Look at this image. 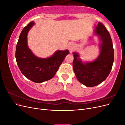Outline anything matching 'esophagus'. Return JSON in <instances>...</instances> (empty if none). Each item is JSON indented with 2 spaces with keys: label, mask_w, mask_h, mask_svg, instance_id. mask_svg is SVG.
Returning <instances> with one entry per match:
<instances>
[{
  "label": "esophagus",
  "mask_w": 125,
  "mask_h": 125,
  "mask_svg": "<svg viewBox=\"0 0 125 125\" xmlns=\"http://www.w3.org/2000/svg\"><path fill=\"white\" fill-rule=\"evenodd\" d=\"M68 47L69 50L71 52L73 50V48H74V44L73 42H71L69 43L68 46Z\"/></svg>",
  "instance_id": "34e87169"
}]
</instances>
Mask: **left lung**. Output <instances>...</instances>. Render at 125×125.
I'll return each mask as SVG.
<instances>
[{"mask_svg":"<svg viewBox=\"0 0 125 125\" xmlns=\"http://www.w3.org/2000/svg\"><path fill=\"white\" fill-rule=\"evenodd\" d=\"M99 36L100 54L91 62L83 63L77 52H73V68L78 81L87 87L100 84L107 78L112 70L114 58V51L110 34L105 26L100 22L94 30Z\"/></svg>","mask_w":125,"mask_h":125,"instance_id":"8db88e82","label":"left lung"}]
</instances>
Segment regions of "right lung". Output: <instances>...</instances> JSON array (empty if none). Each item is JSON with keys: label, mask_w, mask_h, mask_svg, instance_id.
<instances>
[{"label": "right lung", "mask_w": 125, "mask_h": 125, "mask_svg": "<svg viewBox=\"0 0 125 125\" xmlns=\"http://www.w3.org/2000/svg\"><path fill=\"white\" fill-rule=\"evenodd\" d=\"M34 24L32 21L22 30L17 44L16 58L21 72L26 78L34 82L42 83L54 77L69 52L57 51L46 58L35 56L27 43L28 32Z\"/></svg>", "instance_id": "obj_1"}]
</instances>
